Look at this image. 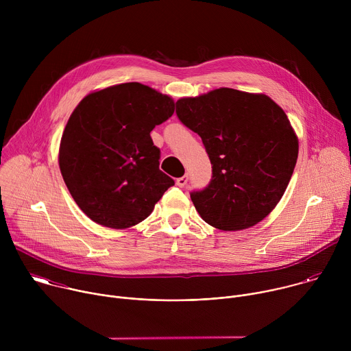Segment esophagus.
I'll return each instance as SVG.
<instances>
[{
	"mask_svg": "<svg viewBox=\"0 0 351 351\" xmlns=\"http://www.w3.org/2000/svg\"><path fill=\"white\" fill-rule=\"evenodd\" d=\"M187 182H189V176H187V175H184V176H182V178H178V179H176V184H178L179 187H184V186L187 184Z\"/></svg>",
	"mask_w": 351,
	"mask_h": 351,
	"instance_id": "1",
	"label": "esophagus"
}]
</instances>
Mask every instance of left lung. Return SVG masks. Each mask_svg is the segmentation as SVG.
Here are the masks:
<instances>
[{
  "label": "left lung",
  "mask_w": 351,
  "mask_h": 351,
  "mask_svg": "<svg viewBox=\"0 0 351 351\" xmlns=\"http://www.w3.org/2000/svg\"><path fill=\"white\" fill-rule=\"evenodd\" d=\"M179 121L203 140L213 178L191 202L208 225L241 230L263 221L293 175L298 140L285 111L265 94L217 88L176 101Z\"/></svg>",
  "instance_id": "left-lung-1"
}]
</instances>
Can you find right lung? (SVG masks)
I'll list each match as a JSON object with an SVG mask.
<instances>
[{"label":"right lung","instance_id":"right-lung-1","mask_svg":"<svg viewBox=\"0 0 351 351\" xmlns=\"http://www.w3.org/2000/svg\"><path fill=\"white\" fill-rule=\"evenodd\" d=\"M173 99L137 82L86 95L60 145V169L79 208L94 222L125 229L153 213L175 184L160 171L152 130L172 117Z\"/></svg>","mask_w":351,"mask_h":351}]
</instances>
